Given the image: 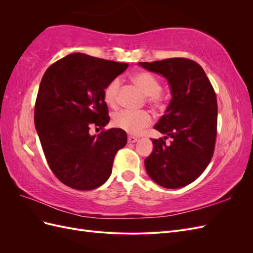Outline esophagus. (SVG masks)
Returning <instances> with one entry per match:
<instances>
[{
    "instance_id": "esophagus-1",
    "label": "esophagus",
    "mask_w": 253,
    "mask_h": 253,
    "mask_svg": "<svg viewBox=\"0 0 253 253\" xmlns=\"http://www.w3.org/2000/svg\"><path fill=\"white\" fill-rule=\"evenodd\" d=\"M137 140H138V138H137V137H135V136L129 135V136L127 137V141L131 142V143H134V142H136Z\"/></svg>"
}]
</instances>
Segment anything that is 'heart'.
Listing matches in <instances>:
<instances>
[{
	"label": "heart",
	"instance_id": "1",
	"mask_svg": "<svg viewBox=\"0 0 253 253\" xmlns=\"http://www.w3.org/2000/svg\"><path fill=\"white\" fill-rule=\"evenodd\" d=\"M132 81L148 96V102L153 106L162 105L165 97L162 94V82L154 74L150 72H138L132 76ZM120 81L113 80L104 89V101L111 108L118 104ZM152 116L147 111L132 112L124 110L113 116V125L122 131L133 135L142 133L143 129L152 124Z\"/></svg>",
	"mask_w": 253,
	"mask_h": 253
}]
</instances>
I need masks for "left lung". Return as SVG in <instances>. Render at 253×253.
I'll use <instances>...</instances> for the list:
<instances>
[{"label": "left lung", "instance_id": "left-lung-1", "mask_svg": "<svg viewBox=\"0 0 253 253\" xmlns=\"http://www.w3.org/2000/svg\"><path fill=\"white\" fill-rule=\"evenodd\" d=\"M169 81L172 100L155 129L164 138L152 139L154 149L144 160L150 177L168 189L185 187L206 170L215 149L217 101L203 67L187 58L141 62ZM170 138L169 145L165 140Z\"/></svg>", "mask_w": 253, "mask_h": 253}]
</instances>
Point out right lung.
Returning <instances> with one entry per match:
<instances>
[{
    "label": "right lung",
    "instance_id": "right-lung-1",
    "mask_svg": "<svg viewBox=\"0 0 253 253\" xmlns=\"http://www.w3.org/2000/svg\"><path fill=\"white\" fill-rule=\"evenodd\" d=\"M127 66L76 52L45 72L35 126L50 170L65 186L88 191L111 176L115 155L127 138L120 128H103L110 121L104 89ZM91 127L103 131L91 136Z\"/></svg>",
    "mask_w": 253,
    "mask_h": 253
}]
</instances>
